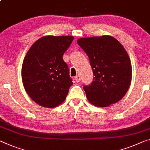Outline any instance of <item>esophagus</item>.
Wrapping results in <instances>:
<instances>
[{
	"label": "esophagus",
	"instance_id": "34e87169",
	"mask_svg": "<svg viewBox=\"0 0 150 150\" xmlns=\"http://www.w3.org/2000/svg\"><path fill=\"white\" fill-rule=\"evenodd\" d=\"M80 80H81V78H80V75H77L75 77V80L76 82H79L80 81Z\"/></svg>",
	"mask_w": 150,
	"mask_h": 150
}]
</instances>
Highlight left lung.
<instances>
[{
	"mask_svg": "<svg viewBox=\"0 0 150 150\" xmlns=\"http://www.w3.org/2000/svg\"><path fill=\"white\" fill-rule=\"evenodd\" d=\"M77 43L88 56L94 76L91 84L83 86L89 102L106 107L120 100L132 77L131 61L123 46L109 35L80 38Z\"/></svg>",
	"mask_w": 150,
	"mask_h": 150,
	"instance_id": "obj_1",
	"label": "left lung"
}]
</instances>
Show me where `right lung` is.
I'll list each match as a JSON object with an SVG mask.
<instances>
[{"mask_svg": "<svg viewBox=\"0 0 150 150\" xmlns=\"http://www.w3.org/2000/svg\"><path fill=\"white\" fill-rule=\"evenodd\" d=\"M73 40V36L43 37L32 45L25 57L23 84L30 98L42 107L61 105L73 84L62 57Z\"/></svg>", "mask_w": 150, "mask_h": 150, "instance_id": "add662e5", "label": "right lung"}]
</instances>
